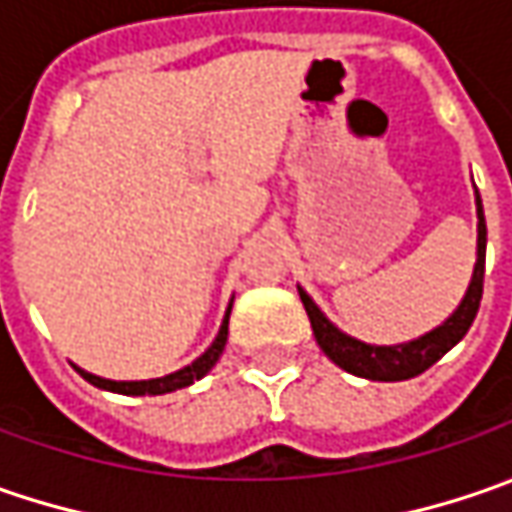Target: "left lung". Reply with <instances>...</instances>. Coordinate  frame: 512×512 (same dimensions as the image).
Masks as SVG:
<instances>
[{
    "label": "left lung",
    "instance_id": "8db88e82",
    "mask_svg": "<svg viewBox=\"0 0 512 512\" xmlns=\"http://www.w3.org/2000/svg\"><path fill=\"white\" fill-rule=\"evenodd\" d=\"M478 203V257L476 269H473V280H470V289L461 300L453 318H447L444 326L433 329L430 335L410 341V344L401 346H369L355 341L344 335L341 329H335L332 323L323 318V312L312 303V298L298 289L300 300H303V309L312 321V332H315V341L321 346L323 352L346 372L352 375H361V378H372V381H407L421 375L424 369H430L444 355L450 352L453 346L467 335V329L473 326L478 312V303H481V292H484V255H487V223H484V209H481V197H476Z\"/></svg>",
    "mask_w": 512,
    "mask_h": 512
}]
</instances>
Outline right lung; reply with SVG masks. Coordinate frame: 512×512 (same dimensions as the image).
<instances>
[{"label": "right lung", "instance_id": "1", "mask_svg": "<svg viewBox=\"0 0 512 512\" xmlns=\"http://www.w3.org/2000/svg\"><path fill=\"white\" fill-rule=\"evenodd\" d=\"M229 312H232V306H229ZM229 312H226V318H223V326H220L214 344L209 346L191 367L180 369V372H171L166 378H154V381H108V378H97V375H91V372H85V369L79 367L77 372L88 381V384L108 389V392H120V395H163V392H174V389L189 387L194 381H200V378L217 364V358H220V352H223V346H226V338H229Z\"/></svg>", "mask_w": 512, "mask_h": 512}]
</instances>
